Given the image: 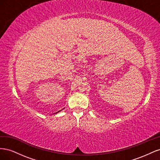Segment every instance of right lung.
Instances as JSON below:
<instances>
[{
    "label": "right lung",
    "instance_id": "obj_1",
    "mask_svg": "<svg viewBox=\"0 0 160 160\" xmlns=\"http://www.w3.org/2000/svg\"><path fill=\"white\" fill-rule=\"evenodd\" d=\"M60 111H61V110H60ZM58 111V112H57V113H59V111Z\"/></svg>",
    "mask_w": 160,
    "mask_h": 160
}]
</instances>
